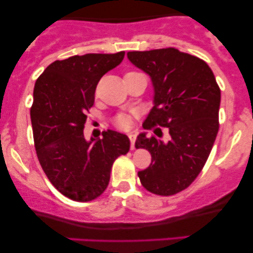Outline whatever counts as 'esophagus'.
<instances>
[{
    "label": "esophagus",
    "instance_id": "obj_1",
    "mask_svg": "<svg viewBox=\"0 0 253 253\" xmlns=\"http://www.w3.org/2000/svg\"><path fill=\"white\" fill-rule=\"evenodd\" d=\"M128 138H129V141H130V149H134V143H135V134H133V133H129L128 134Z\"/></svg>",
    "mask_w": 253,
    "mask_h": 253
}]
</instances>
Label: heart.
<instances>
[{
	"mask_svg": "<svg viewBox=\"0 0 253 253\" xmlns=\"http://www.w3.org/2000/svg\"><path fill=\"white\" fill-rule=\"evenodd\" d=\"M138 75H141V74H139V72H136V71H127L126 74H125V80H126V78H129V77L138 76ZM132 120H133L132 115L119 114L118 117L115 118V125H117L120 129L127 130L130 128V126H132Z\"/></svg>",
	"mask_w": 253,
	"mask_h": 253,
	"instance_id": "heart-1",
	"label": "heart"
}]
</instances>
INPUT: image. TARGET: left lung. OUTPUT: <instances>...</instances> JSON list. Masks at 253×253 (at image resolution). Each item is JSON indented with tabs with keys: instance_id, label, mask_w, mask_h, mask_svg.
I'll list each match as a JSON object with an SVG mask.
<instances>
[{
	"instance_id": "obj_1",
	"label": "left lung",
	"mask_w": 253,
	"mask_h": 253,
	"mask_svg": "<svg viewBox=\"0 0 253 253\" xmlns=\"http://www.w3.org/2000/svg\"><path fill=\"white\" fill-rule=\"evenodd\" d=\"M127 57L150 75L155 88V106L143 127L169 130L167 143L138 136L136 149L151 153V165L139 171V179L150 193L175 195L195 181L210 157L219 130L220 88L205 60L175 47L132 51Z\"/></svg>"
}]
</instances>
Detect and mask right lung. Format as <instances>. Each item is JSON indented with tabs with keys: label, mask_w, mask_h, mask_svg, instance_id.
Instances as JSON below:
<instances>
[{
	"label": "right lung",
	"mask_w": 253,
	"mask_h": 253,
	"mask_svg": "<svg viewBox=\"0 0 253 253\" xmlns=\"http://www.w3.org/2000/svg\"><path fill=\"white\" fill-rule=\"evenodd\" d=\"M124 57L121 51L56 60L34 85L31 121L38 159L53 187L74 201L103 194L114 161L129 151V139L115 130L90 141L83 134L98 81Z\"/></svg>",
	"instance_id": "add662e5"
}]
</instances>
